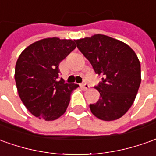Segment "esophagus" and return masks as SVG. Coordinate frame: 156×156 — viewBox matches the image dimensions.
Here are the masks:
<instances>
[{"mask_svg":"<svg viewBox=\"0 0 156 156\" xmlns=\"http://www.w3.org/2000/svg\"><path fill=\"white\" fill-rule=\"evenodd\" d=\"M80 87L83 89L84 91H87V90H88L89 87H90V86H89L87 83H83V84L80 85Z\"/></svg>","mask_w":156,"mask_h":156,"instance_id":"34e87169","label":"esophagus"}]
</instances>
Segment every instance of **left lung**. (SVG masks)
<instances>
[{"instance_id":"obj_1","label":"left lung","mask_w":156,"mask_h":156,"mask_svg":"<svg viewBox=\"0 0 156 156\" xmlns=\"http://www.w3.org/2000/svg\"><path fill=\"white\" fill-rule=\"evenodd\" d=\"M102 81L95 88L100 97L90 105L92 113L102 121L123 116L133 104L141 83V66L135 51L124 42L97 34L76 40Z\"/></svg>"}]
</instances>
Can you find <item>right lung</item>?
<instances>
[{
  "mask_svg": "<svg viewBox=\"0 0 156 156\" xmlns=\"http://www.w3.org/2000/svg\"><path fill=\"white\" fill-rule=\"evenodd\" d=\"M75 40L45 38L27 47L15 66L19 98L30 112L45 121L63 115L79 86L58 80L60 62L76 47Z\"/></svg>",
  "mask_w": 156,
  "mask_h": 156,
  "instance_id": "right-lung-1",
  "label": "right lung"
}]
</instances>
